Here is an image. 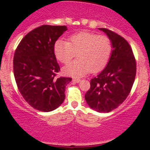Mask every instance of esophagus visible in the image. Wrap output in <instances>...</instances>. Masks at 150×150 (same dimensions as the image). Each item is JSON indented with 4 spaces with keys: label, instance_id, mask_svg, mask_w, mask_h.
I'll use <instances>...</instances> for the list:
<instances>
[{
    "label": "esophagus",
    "instance_id": "esophagus-1",
    "mask_svg": "<svg viewBox=\"0 0 150 150\" xmlns=\"http://www.w3.org/2000/svg\"><path fill=\"white\" fill-rule=\"evenodd\" d=\"M80 81H81V79H76V78L73 79V81H74V82H76V83H79Z\"/></svg>",
    "mask_w": 150,
    "mask_h": 150
}]
</instances>
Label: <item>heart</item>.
I'll list each match as a JSON object with an SVG mask.
<instances>
[{
	"label": "heart",
	"instance_id": "heart-1",
	"mask_svg": "<svg viewBox=\"0 0 150 150\" xmlns=\"http://www.w3.org/2000/svg\"><path fill=\"white\" fill-rule=\"evenodd\" d=\"M112 43L108 37L81 31L71 35L69 42L58 40L54 45L57 59L67 64L77 52L78 59L65 66V74L81 76L90 71L97 73L108 63L112 53Z\"/></svg>",
	"mask_w": 150,
	"mask_h": 150
}]
</instances>
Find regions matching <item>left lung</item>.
<instances>
[{
    "mask_svg": "<svg viewBox=\"0 0 150 150\" xmlns=\"http://www.w3.org/2000/svg\"><path fill=\"white\" fill-rule=\"evenodd\" d=\"M112 42L110 58L104 70L90 81V89L85 94L88 105L99 112H108L117 108L129 95L137 71L132 49L121 35L105 28Z\"/></svg>",
    "mask_w": 150,
    "mask_h": 150,
    "instance_id": "1",
    "label": "left lung"
}]
</instances>
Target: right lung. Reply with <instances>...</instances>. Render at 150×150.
I'll use <instances>...</instances> for the list:
<instances>
[{"label":"right lung","mask_w":150,"mask_h":150,"mask_svg":"<svg viewBox=\"0 0 150 150\" xmlns=\"http://www.w3.org/2000/svg\"><path fill=\"white\" fill-rule=\"evenodd\" d=\"M67 30L66 26L42 25L29 32L16 47L13 74L18 91L32 108L50 112L65 99L66 86L71 78L60 77L54 45Z\"/></svg>","instance_id":"1"}]
</instances>
